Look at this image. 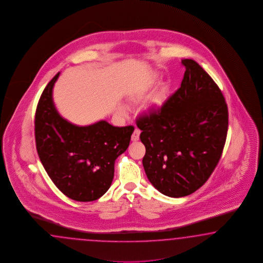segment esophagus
Wrapping results in <instances>:
<instances>
[{"mask_svg":"<svg viewBox=\"0 0 263 263\" xmlns=\"http://www.w3.org/2000/svg\"><path fill=\"white\" fill-rule=\"evenodd\" d=\"M140 129L139 128H135V130H134V134L132 135V140L133 141H137V140H139V136H140Z\"/></svg>","mask_w":263,"mask_h":263,"instance_id":"esophagus-1","label":"esophagus"}]
</instances>
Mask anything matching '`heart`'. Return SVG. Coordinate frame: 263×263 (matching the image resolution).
Listing matches in <instances>:
<instances>
[{"mask_svg":"<svg viewBox=\"0 0 263 263\" xmlns=\"http://www.w3.org/2000/svg\"><path fill=\"white\" fill-rule=\"evenodd\" d=\"M143 96H144V91H139V92L135 93V95L133 96V98H134L135 100H139V99H141ZM165 98H166L165 92L161 91V92H159V93H157V95H155V97L152 99L149 106H151L152 108L159 107L160 105H162V103L164 102V100H165ZM122 109H123V108H122Z\"/></svg>","mask_w":263,"mask_h":263,"instance_id":"obj_1","label":"heart"}]
</instances>
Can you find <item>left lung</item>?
Wrapping results in <instances>:
<instances>
[{
    "label": "left lung",
    "instance_id": "1",
    "mask_svg": "<svg viewBox=\"0 0 263 263\" xmlns=\"http://www.w3.org/2000/svg\"><path fill=\"white\" fill-rule=\"evenodd\" d=\"M181 63L186 70L180 88L136 121L146 147L145 173L170 197L191 195L208 180L228 132V107L218 86L195 61Z\"/></svg>",
    "mask_w": 263,
    "mask_h": 263
}]
</instances>
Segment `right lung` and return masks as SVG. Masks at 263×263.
Listing matches in <instances>:
<instances>
[{"instance_id":"add662e5","label":"right lung","mask_w":263,"mask_h":263,"mask_svg":"<svg viewBox=\"0 0 263 263\" xmlns=\"http://www.w3.org/2000/svg\"><path fill=\"white\" fill-rule=\"evenodd\" d=\"M59 75L47 84L36 108L37 153L47 175L64 195L76 201H93L110 187L115 160L128 148L135 128L114 127L106 120L79 127L64 119L52 99Z\"/></svg>"}]
</instances>
